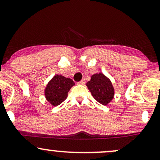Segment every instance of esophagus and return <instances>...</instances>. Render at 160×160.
<instances>
[{"mask_svg": "<svg viewBox=\"0 0 160 160\" xmlns=\"http://www.w3.org/2000/svg\"><path fill=\"white\" fill-rule=\"evenodd\" d=\"M85 82H86L85 80H84V79H82L81 81H80L78 82V84H80V85H84V84H85Z\"/></svg>", "mask_w": 160, "mask_h": 160, "instance_id": "1", "label": "esophagus"}]
</instances>
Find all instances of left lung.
Returning a JSON list of instances; mask_svg holds the SVG:
<instances>
[{"mask_svg":"<svg viewBox=\"0 0 160 160\" xmlns=\"http://www.w3.org/2000/svg\"><path fill=\"white\" fill-rule=\"evenodd\" d=\"M86 86L93 98L103 105L109 104L114 97V88L111 80L102 73L92 75Z\"/></svg>","mask_w":160,"mask_h":160,"instance_id":"obj_1","label":"left lung"}]
</instances>
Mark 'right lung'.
<instances>
[{
    "mask_svg": "<svg viewBox=\"0 0 160 160\" xmlns=\"http://www.w3.org/2000/svg\"><path fill=\"white\" fill-rule=\"evenodd\" d=\"M75 83L71 79L56 74L45 88V98L53 107L59 105L67 98L68 93Z\"/></svg>",
    "mask_w": 160,
    "mask_h": 160,
    "instance_id": "1",
    "label": "right lung"
}]
</instances>
